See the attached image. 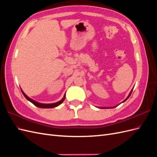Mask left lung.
Returning <instances> with one entry per match:
<instances>
[{
  "label": "left lung",
  "instance_id": "obj_1",
  "mask_svg": "<svg viewBox=\"0 0 157 157\" xmlns=\"http://www.w3.org/2000/svg\"><path fill=\"white\" fill-rule=\"evenodd\" d=\"M132 91H133V90H132V91H131V92H130V94H129V96H128V97H127V98H126V99H125V100H124V101H123V102H124V101H126V100H127V99H128V98H129V97H130V95H131V94H132ZM112 108H113V107H112ZM113 108H114V107H113Z\"/></svg>",
  "mask_w": 157,
  "mask_h": 157
}]
</instances>
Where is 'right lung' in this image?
<instances>
[{
    "mask_svg": "<svg viewBox=\"0 0 157 157\" xmlns=\"http://www.w3.org/2000/svg\"><path fill=\"white\" fill-rule=\"evenodd\" d=\"M21 92H22V93L23 94V96H25V98L27 99V100H29L33 104H34L35 106H36L38 107H40V108H54V107H56L57 106L59 105L60 104L65 100V94L63 98L61 99V100H60L59 101H58V102L54 103H50V104H44V103H39V102H36V101H34V100H33V99H31V98H29V97H28L27 95L25 94L24 92L22 91V90H21Z\"/></svg>",
    "mask_w": 157,
    "mask_h": 157,
    "instance_id": "right-lung-1",
    "label": "right lung"
}]
</instances>
